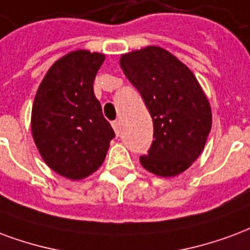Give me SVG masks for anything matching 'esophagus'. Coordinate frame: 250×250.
Returning a JSON list of instances; mask_svg holds the SVG:
<instances>
[{"instance_id": "1", "label": "esophagus", "mask_w": 250, "mask_h": 250, "mask_svg": "<svg viewBox=\"0 0 250 250\" xmlns=\"http://www.w3.org/2000/svg\"><path fill=\"white\" fill-rule=\"evenodd\" d=\"M112 128H114V131H115L116 135L120 134V122L119 120H114V122H112Z\"/></svg>"}]
</instances>
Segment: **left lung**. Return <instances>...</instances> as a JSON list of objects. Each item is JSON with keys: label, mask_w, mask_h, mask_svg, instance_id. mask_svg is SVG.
I'll return each mask as SVG.
<instances>
[{"label": "left lung", "mask_w": 250, "mask_h": 250, "mask_svg": "<svg viewBox=\"0 0 250 250\" xmlns=\"http://www.w3.org/2000/svg\"><path fill=\"white\" fill-rule=\"evenodd\" d=\"M120 67L143 98L153 123V142L140 156L147 171L175 176L204 148L212 127L209 103L195 75L162 47L122 55Z\"/></svg>", "instance_id": "1"}]
</instances>
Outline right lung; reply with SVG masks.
<instances>
[{"label":"right lung","instance_id":"right-lung-1","mask_svg":"<svg viewBox=\"0 0 250 250\" xmlns=\"http://www.w3.org/2000/svg\"><path fill=\"white\" fill-rule=\"evenodd\" d=\"M104 55L73 51L57 61L38 87L31 132L46 164L79 180L97 171L115 132L94 95V79Z\"/></svg>","mask_w":250,"mask_h":250}]
</instances>
